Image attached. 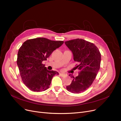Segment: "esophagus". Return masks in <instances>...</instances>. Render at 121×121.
I'll use <instances>...</instances> for the list:
<instances>
[{"mask_svg": "<svg viewBox=\"0 0 121 121\" xmlns=\"http://www.w3.org/2000/svg\"><path fill=\"white\" fill-rule=\"evenodd\" d=\"M60 75L62 77H67V74L66 73H60Z\"/></svg>", "mask_w": 121, "mask_h": 121, "instance_id": "esophagus-1", "label": "esophagus"}]
</instances>
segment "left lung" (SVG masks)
<instances>
[{
	"mask_svg": "<svg viewBox=\"0 0 121 121\" xmlns=\"http://www.w3.org/2000/svg\"><path fill=\"white\" fill-rule=\"evenodd\" d=\"M65 43L72 52L74 60L78 63L75 68L79 71L77 77L72 76L73 80L66 88L74 94L83 92L92 84L98 74L100 65V53L93 43L81 39L68 41Z\"/></svg>",
	"mask_w": 121,
	"mask_h": 121,
	"instance_id": "8db88e82",
	"label": "left lung"
}]
</instances>
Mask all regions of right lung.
Wrapping results in <instances>:
<instances>
[{"instance_id": "obj_1", "label": "right lung", "mask_w": 121, "mask_h": 121, "mask_svg": "<svg viewBox=\"0 0 121 121\" xmlns=\"http://www.w3.org/2000/svg\"><path fill=\"white\" fill-rule=\"evenodd\" d=\"M64 43L44 38L27 40L19 48L17 63L22 79L33 92L45 91L49 87L53 76L58 72L48 71L42 62L47 60L54 50Z\"/></svg>"}]
</instances>
